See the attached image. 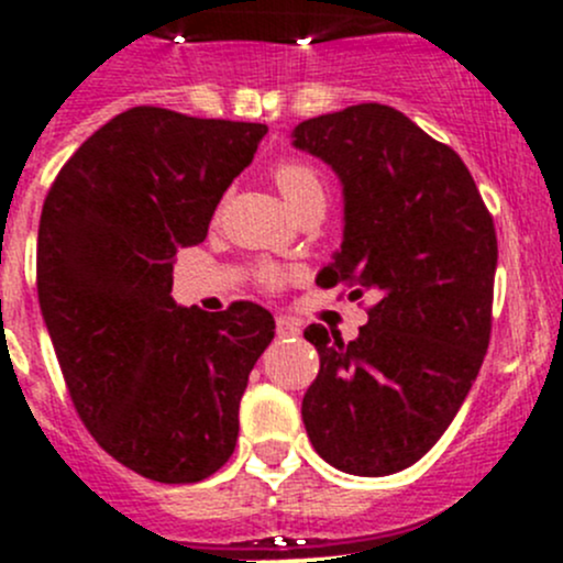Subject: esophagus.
Masks as SVG:
<instances>
[{"instance_id":"34e87169","label":"esophagus","mask_w":563,"mask_h":563,"mask_svg":"<svg viewBox=\"0 0 563 563\" xmlns=\"http://www.w3.org/2000/svg\"><path fill=\"white\" fill-rule=\"evenodd\" d=\"M275 323H277V338H294V334L302 332L299 321H294V318L288 316H277Z\"/></svg>"}]
</instances>
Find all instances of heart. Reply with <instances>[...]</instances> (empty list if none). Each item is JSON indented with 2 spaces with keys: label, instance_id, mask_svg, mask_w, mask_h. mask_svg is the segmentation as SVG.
I'll list each match as a JSON object with an SVG mask.
<instances>
[{
  "label": "heart",
  "instance_id": "b5f03b06",
  "mask_svg": "<svg viewBox=\"0 0 563 563\" xmlns=\"http://www.w3.org/2000/svg\"><path fill=\"white\" fill-rule=\"evenodd\" d=\"M275 185L283 192L291 209L302 207L310 198H323V179L313 166L302 161H280L275 166ZM261 286L280 288L286 283V272L275 264H264L258 269Z\"/></svg>",
  "mask_w": 563,
  "mask_h": 563
}]
</instances>
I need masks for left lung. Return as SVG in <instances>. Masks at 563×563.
Returning a JSON list of instances; mask_svg holds the SVG:
<instances>
[{"label":"left lung","instance_id":"8db88e82","mask_svg":"<svg viewBox=\"0 0 563 563\" xmlns=\"http://www.w3.org/2000/svg\"><path fill=\"white\" fill-rule=\"evenodd\" d=\"M294 146L343 181V245L318 280L376 297L351 343L305 329L321 360L305 430L345 474H395L444 435L485 360L496 225L457 152L391 106L299 122Z\"/></svg>","mask_w":563,"mask_h":563}]
</instances>
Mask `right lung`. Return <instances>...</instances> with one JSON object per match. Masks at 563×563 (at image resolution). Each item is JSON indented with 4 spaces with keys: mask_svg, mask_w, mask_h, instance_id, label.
I'll return each mask as SVG.
<instances>
[{
    "mask_svg": "<svg viewBox=\"0 0 563 563\" xmlns=\"http://www.w3.org/2000/svg\"><path fill=\"white\" fill-rule=\"evenodd\" d=\"M266 124L155 106L62 166L37 231V297L78 417L146 479L190 485L234 455L247 376L275 338L253 302L176 308V250L203 242Z\"/></svg>",
    "mask_w": 563,
    "mask_h": 563,
    "instance_id": "1",
    "label": "right lung"
}]
</instances>
